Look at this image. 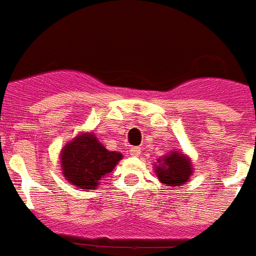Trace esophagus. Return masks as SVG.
Wrapping results in <instances>:
<instances>
[{"mask_svg": "<svg viewBox=\"0 0 256 256\" xmlns=\"http://www.w3.org/2000/svg\"><path fill=\"white\" fill-rule=\"evenodd\" d=\"M130 156H132V157H138V156H140V153H141V149H140V148H137V146H133V148H130Z\"/></svg>", "mask_w": 256, "mask_h": 256, "instance_id": "obj_1", "label": "esophagus"}]
</instances>
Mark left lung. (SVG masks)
<instances>
[{"mask_svg": "<svg viewBox=\"0 0 256 256\" xmlns=\"http://www.w3.org/2000/svg\"><path fill=\"white\" fill-rule=\"evenodd\" d=\"M154 172L161 183L171 187L186 184L194 174L191 158L180 150H171L154 162Z\"/></svg>", "mask_w": 256, "mask_h": 256, "instance_id": "left-lung-1", "label": "left lung"}]
</instances>
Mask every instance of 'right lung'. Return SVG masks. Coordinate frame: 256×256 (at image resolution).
<instances>
[{"mask_svg":"<svg viewBox=\"0 0 256 256\" xmlns=\"http://www.w3.org/2000/svg\"><path fill=\"white\" fill-rule=\"evenodd\" d=\"M123 160V154L107 150L92 132H81L60 152L61 172L65 180L80 190L96 188L106 175Z\"/></svg>","mask_w":256,"mask_h":256,"instance_id":"1","label":"right lung"}]
</instances>
